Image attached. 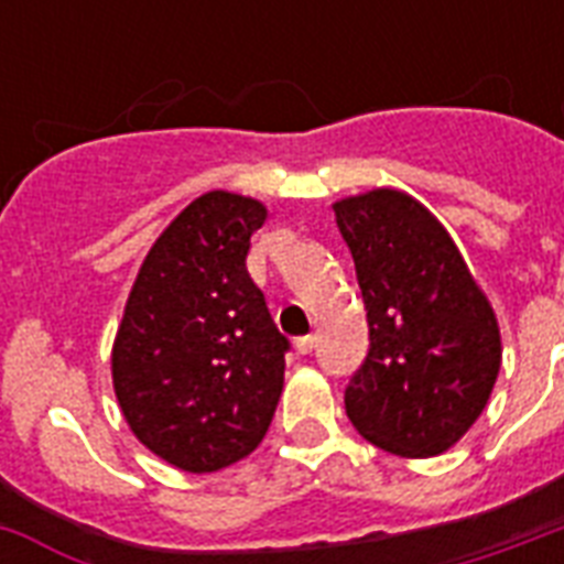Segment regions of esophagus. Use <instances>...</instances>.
<instances>
[{
  "mask_svg": "<svg viewBox=\"0 0 564 564\" xmlns=\"http://www.w3.org/2000/svg\"><path fill=\"white\" fill-rule=\"evenodd\" d=\"M313 348H316V336H299L295 339V351L299 354H310Z\"/></svg>",
  "mask_w": 564,
  "mask_h": 564,
  "instance_id": "34e87169",
  "label": "esophagus"
}]
</instances>
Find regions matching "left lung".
Wrapping results in <instances>:
<instances>
[{"label": "left lung", "mask_w": 564, "mask_h": 564, "mask_svg": "<svg viewBox=\"0 0 564 564\" xmlns=\"http://www.w3.org/2000/svg\"><path fill=\"white\" fill-rule=\"evenodd\" d=\"M334 213L369 318V354L345 389V412L389 454H442L480 419L498 380L495 310L412 195L371 189Z\"/></svg>", "instance_id": "8db88e82"}]
</instances>
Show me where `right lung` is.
<instances>
[{"instance_id":"1","label":"right lung","mask_w":564,"mask_h":564,"mask_svg":"<svg viewBox=\"0 0 564 564\" xmlns=\"http://www.w3.org/2000/svg\"><path fill=\"white\" fill-rule=\"evenodd\" d=\"M265 207L246 195H198L145 254L110 354L128 427L189 474L239 463L272 424L283 392L278 330L246 269Z\"/></svg>"}]
</instances>
